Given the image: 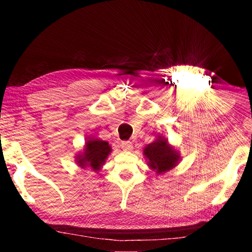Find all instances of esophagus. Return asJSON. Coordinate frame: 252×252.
<instances>
[{
  "mask_svg": "<svg viewBox=\"0 0 252 252\" xmlns=\"http://www.w3.org/2000/svg\"><path fill=\"white\" fill-rule=\"evenodd\" d=\"M121 148L125 151H131L132 149H133V146H132V142H130V141H122Z\"/></svg>",
  "mask_w": 252,
  "mask_h": 252,
  "instance_id": "esophagus-1",
  "label": "esophagus"
}]
</instances>
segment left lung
<instances>
[{"instance_id": "1", "label": "left lung", "mask_w": 252, "mask_h": 252, "mask_svg": "<svg viewBox=\"0 0 252 252\" xmlns=\"http://www.w3.org/2000/svg\"><path fill=\"white\" fill-rule=\"evenodd\" d=\"M144 156L148 159V164L152 170H156L158 174L164 173L174 168L178 163V152L168 143V140L163 136H158L155 142L144 148Z\"/></svg>"}]
</instances>
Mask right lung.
<instances>
[{
	"label": "right lung",
	"mask_w": 252,
	"mask_h": 252,
	"mask_svg": "<svg viewBox=\"0 0 252 252\" xmlns=\"http://www.w3.org/2000/svg\"><path fill=\"white\" fill-rule=\"evenodd\" d=\"M110 152L111 147L108 142L91 138L85 143L82 155L76 158V162L81 168H91L93 171H99Z\"/></svg>",
	"instance_id": "add662e5"
}]
</instances>
